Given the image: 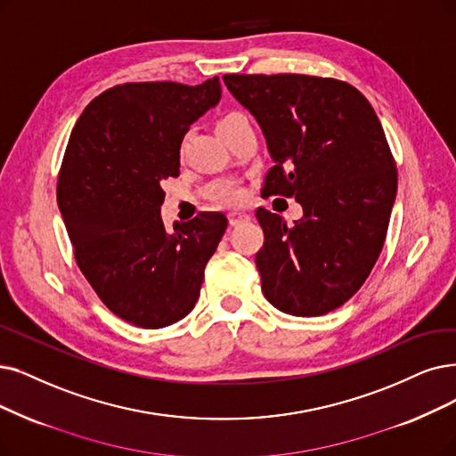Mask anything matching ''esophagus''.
I'll return each instance as SVG.
<instances>
[{
    "mask_svg": "<svg viewBox=\"0 0 456 456\" xmlns=\"http://www.w3.org/2000/svg\"><path fill=\"white\" fill-rule=\"evenodd\" d=\"M228 218H230V224L232 226H240V224L250 221V215L245 213V211H235V213H230Z\"/></svg>",
    "mask_w": 456,
    "mask_h": 456,
    "instance_id": "34e87169",
    "label": "esophagus"
}]
</instances>
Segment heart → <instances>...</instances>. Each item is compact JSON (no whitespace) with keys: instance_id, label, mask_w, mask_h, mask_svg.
Segmentation results:
<instances>
[{"instance_id":"obj_1","label":"heart","mask_w":456,"mask_h":456,"mask_svg":"<svg viewBox=\"0 0 456 456\" xmlns=\"http://www.w3.org/2000/svg\"><path fill=\"white\" fill-rule=\"evenodd\" d=\"M241 119H245V116H241L240 112H230V114H226V116H223L221 119L216 121V131L221 133L223 129H226V126H230V125H233V123H238V121H241ZM223 200L226 204H240L241 200H243V191L241 189H238V187H230V189H226L224 192H223Z\"/></svg>"}]
</instances>
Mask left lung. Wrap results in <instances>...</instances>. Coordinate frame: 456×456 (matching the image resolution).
<instances>
[{"label":"left lung","instance_id":"left-lung-1","mask_svg":"<svg viewBox=\"0 0 456 456\" xmlns=\"http://www.w3.org/2000/svg\"><path fill=\"white\" fill-rule=\"evenodd\" d=\"M256 118L275 167L262 194L296 198L288 226L264 208L256 267L265 299L291 316H322L348 301L386 243L396 165L381 123L359 89L308 75H224Z\"/></svg>","mask_w":456,"mask_h":456}]
</instances>
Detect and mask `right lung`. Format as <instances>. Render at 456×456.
Masks as SVG:
<instances>
[{
	"mask_svg": "<svg viewBox=\"0 0 456 456\" xmlns=\"http://www.w3.org/2000/svg\"><path fill=\"white\" fill-rule=\"evenodd\" d=\"M218 99V77L119 84L86 106L67 143L58 206L75 260L108 311L143 330L192 311L228 226L202 211L168 233L160 218V183L179 175L183 136Z\"/></svg>",
	"mask_w": 456,
	"mask_h": 456,
	"instance_id": "add662e5",
	"label": "right lung"
}]
</instances>
